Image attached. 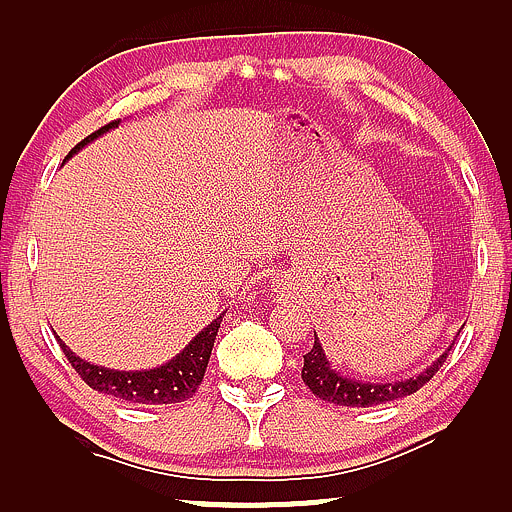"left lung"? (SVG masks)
<instances>
[{"instance_id": "8db88e82", "label": "left lung", "mask_w": 512, "mask_h": 512, "mask_svg": "<svg viewBox=\"0 0 512 512\" xmlns=\"http://www.w3.org/2000/svg\"><path fill=\"white\" fill-rule=\"evenodd\" d=\"M452 345H455V341L448 345V350H445L441 357H436L427 369L415 373V376L401 378V380H380V383H376V380H359L352 376H343L341 371L334 369L325 348H322L318 334H315L313 348L304 355L301 378H304L308 390L322 401L336 403V406L369 408V406H378V403L403 399L408 397V394L420 390L422 385H427L429 380L434 378L438 366H443Z\"/></svg>"}]
</instances>
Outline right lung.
Wrapping results in <instances>:
<instances>
[{
	"label": "right lung",
	"mask_w": 512,
	"mask_h": 512,
	"mask_svg": "<svg viewBox=\"0 0 512 512\" xmlns=\"http://www.w3.org/2000/svg\"><path fill=\"white\" fill-rule=\"evenodd\" d=\"M118 125L120 120H115V122H109L106 127L97 129L95 134H90L88 139L78 143V146L64 157V162H67L69 157H74L78 150H83L88 143L99 139V136L109 132V129H115ZM225 313H220L211 325L201 329L174 359L155 366V369L118 371V369H109V366L85 362V359L78 357L76 352H71L69 345L64 343L60 336L55 338L57 343H60L64 357L69 359V364L74 366L78 376H81L92 390L109 394V397H115V399L129 401V403H150V406H160V403H181L190 399L192 394L197 392L201 380H204L215 336H218L220 322L225 318Z\"/></svg>",
	"instance_id": "add662e5"
}]
</instances>
